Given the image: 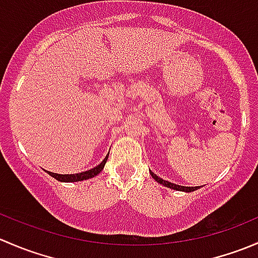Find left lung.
<instances>
[{
    "instance_id": "obj_1",
    "label": "left lung",
    "mask_w": 258,
    "mask_h": 258,
    "mask_svg": "<svg viewBox=\"0 0 258 258\" xmlns=\"http://www.w3.org/2000/svg\"><path fill=\"white\" fill-rule=\"evenodd\" d=\"M151 176H152V178L155 179V181H157L158 183L162 184V186L167 187V188H171V189H176V191H182V192H194L196 191V189H199L201 186H196V187H186V186H179V184H175L172 183V182H168L166 181V179H162L161 177H158L157 175H155V173L152 172V171H150Z\"/></svg>"
}]
</instances>
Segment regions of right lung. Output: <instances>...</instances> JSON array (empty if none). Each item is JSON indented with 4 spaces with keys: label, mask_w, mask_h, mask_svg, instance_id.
<instances>
[{
    "label": "right lung",
    "mask_w": 258,
    "mask_h": 258,
    "mask_svg": "<svg viewBox=\"0 0 258 258\" xmlns=\"http://www.w3.org/2000/svg\"><path fill=\"white\" fill-rule=\"evenodd\" d=\"M108 155H110V152H108ZM108 155L106 156L105 160H103L102 162L100 163V165H97V166H96V167L91 168V170L85 171V172L74 173V175H59V173L49 172V171H46V172H47L49 176H52V177L56 178L57 181H59V182H79V181H83V179L92 178V177H95V176H97L98 173H100L101 171L103 170V167H105L106 162H107Z\"/></svg>",
    "instance_id": "obj_1"
}]
</instances>
